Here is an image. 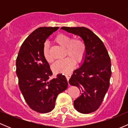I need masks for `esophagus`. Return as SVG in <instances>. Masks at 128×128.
I'll use <instances>...</instances> for the list:
<instances>
[{"label": "esophagus", "instance_id": "34e87169", "mask_svg": "<svg viewBox=\"0 0 128 128\" xmlns=\"http://www.w3.org/2000/svg\"><path fill=\"white\" fill-rule=\"evenodd\" d=\"M65 76H66V78H67V80H68V81H69V78H70V76H71V75L69 74H66Z\"/></svg>", "mask_w": 128, "mask_h": 128}]
</instances>
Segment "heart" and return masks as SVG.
<instances>
[{
	"instance_id": "obj_1",
	"label": "heart",
	"mask_w": 128,
	"mask_h": 128,
	"mask_svg": "<svg viewBox=\"0 0 128 128\" xmlns=\"http://www.w3.org/2000/svg\"><path fill=\"white\" fill-rule=\"evenodd\" d=\"M55 41L60 46L66 47V55L70 57H67L56 62L52 66V70L57 73H69L74 67L75 60L76 62H80L83 60L86 54V44L82 40L78 38L71 39L69 36L65 34L57 35ZM42 53L46 61L50 63L53 61V59L50 54L48 42H45L44 44Z\"/></svg>"
}]
</instances>
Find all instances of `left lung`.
Returning a JSON list of instances; mask_svg holds the SVG:
<instances>
[{
	"label": "left lung",
	"instance_id": "1",
	"mask_svg": "<svg viewBox=\"0 0 128 128\" xmlns=\"http://www.w3.org/2000/svg\"><path fill=\"white\" fill-rule=\"evenodd\" d=\"M60 29L79 36L86 44L84 61L74 70L69 83L80 92L74 102L76 110L84 114L92 113L100 107L109 88L110 58L102 41L88 28L63 26Z\"/></svg>",
	"mask_w": 128,
	"mask_h": 128
}]
</instances>
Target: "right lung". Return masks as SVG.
<instances>
[{
  "label": "right lung",
  "instance_id": "1",
  "mask_svg": "<svg viewBox=\"0 0 128 128\" xmlns=\"http://www.w3.org/2000/svg\"><path fill=\"white\" fill-rule=\"evenodd\" d=\"M59 27H40L32 32L20 47L16 60L18 85L26 102L41 113L51 112L58 94L68 87L62 74L50 78L52 72L42 53L46 39Z\"/></svg>",
  "mask_w": 128,
  "mask_h": 128
}]
</instances>
